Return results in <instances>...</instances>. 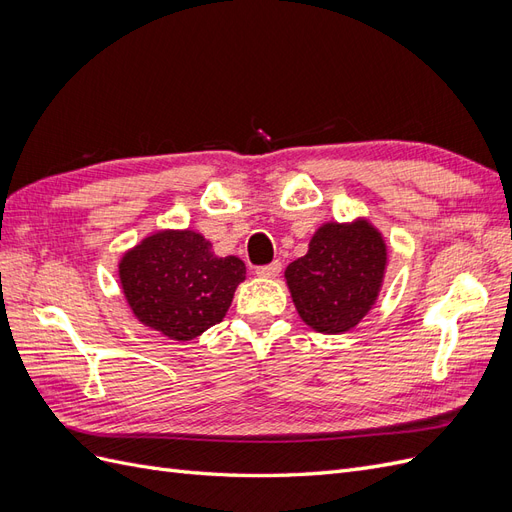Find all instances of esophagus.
I'll use <instances>...</instances> for the list:
<instances>
[{
  "mask_svg": "<svg viewBox=\"0 0 512 512\" xmlns=\"http://www.w3.org/2000/svg\"><path fill=\"white\" fill-rule=\"evenodd\" d=\"M280 271H282V262H280V260H273L271 265L258 267V269H256V275H258V277H265V280H275V277L280 275Z\"/></svg>",
  "mask_w": 512,
  "mask_h": 512,
  "instance_id": "1",
  "label": "esophagus"
}]
</instances>
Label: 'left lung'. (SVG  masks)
<instances>
[{"mask_svg":"<svg viewBox=\"0 0 512 512\" xmlns=\"http://www.w3.org/2000/svg\"><path fill=\"white\" fill-rule=\"evenodd\" d=\"M386 256L382 232L369 220L322 224L284 273L301 320L324 335L354 329L376 305Z\"/></svg>","mask_w":512,"mask_h":512,"instance_id":"1","label":"left lung"}]
</instances>
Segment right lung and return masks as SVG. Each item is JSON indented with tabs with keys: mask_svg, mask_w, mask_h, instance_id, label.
<instances>
[{
	"mask_svg": "<svg viewBox=\"0 0 512 512\" xmlns=\"http://www.w3.org/2000/svg\"><path fill=\"white\" fill-rule=\"evenodd\" d=\"M245 280L237 256H215L196 230H158L121 256L119 282L132 314L175 342L222 322Z\"/></svg>",
	"mask_w": 512,
	"mask_h": 512,
	"instance_id": "right-lung-1",
	"label": "right lung"
}]
</instances>
